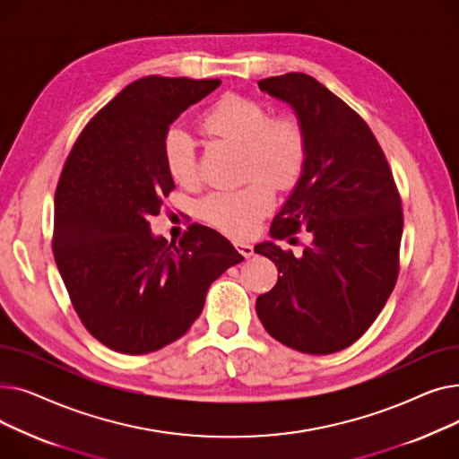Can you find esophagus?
I'll list each match as a JSON object with an SVG mask.
<instances>
[{"label":"esophagus","instance_id":"obj_1","mask_svg":"<svg viewBox=\"0 0 459 459\" xmlns=\"http://www.w3.org/2000/svg\"><path fill=\"white\" fill-rule=\"evenodd\" d=\"M234 246H236L238 253L242 255V256H246V258H251V256H253V246H249V244H246V242H236Z\"/></svg>","mask_w":459,"mask_h":459}]
</instances>
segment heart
Masks as SVG:
<instances>
[{
  "mask_svg": "<svg viewBox=\"0 0 459 459\" xmlns=\"http://www.w3.org/2000/svg\"><path fill=\"white\" fill-rule=\"evenodd\" d=\"M201 125L213 137L242 147L244 175L253 178L238 189L212 191L197 204L203 221L244 239L273 208L272 187L284 191L298 184L307 161V141L294 117H270L266 106L239 94H227L212 106ZM167 173L180 186L199 178L197 149L193 137L173 128L163 139Z\"/></svg>",
  "mask_w": 459,
  "mask_h": 459,
  "instance_id": "heart-1",
  "label": "heart"
}]
</instances>
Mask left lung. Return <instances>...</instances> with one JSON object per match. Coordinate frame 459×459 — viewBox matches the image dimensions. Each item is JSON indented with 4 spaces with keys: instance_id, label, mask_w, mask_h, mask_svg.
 <instances>
[{
    "instance_id": "obj_1",
    "label": "left lung",
    "mask_w": 459,
    "mask_h": 459,
    "mask_svg": "<svg viewBox=\"0 0 459 459\" xmlns=\"http://www.w3.org/2000/svg\"><path fill=\"white\" fill-rule=\"evenodd\" d=\"M258 87L294 109L307 141L303 175L270 236L307 229L312 244L301 256L275 242L255 247L281 273L258 296L256 315L288 348L341 351L372 325L396 284L403 229L398 189L368 125L320 82L290 72Z\"/></svg>"
}]
</instances>
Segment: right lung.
<instances>
[{
    "instance_id": "right-lung-1",
    "label": "right lung",
    "mask_w": 459,
    "mask_h": 459,
    "mask_svg": "<svg viewBox=\"0 0 459 459\" xmlns=\"http://www.w3.org/2000/svg\"><path fill=\"white\" fill-rule=\"evenodd\" d=\"M220 85L160 76L130 83L91 118L63 167L54 256L80 320L118 353L180 339L208 286L244 260L208 227L191 225L169 244L149 223L175 187L163 158L169 126Z\"/></svg>"
}]
</instances>
